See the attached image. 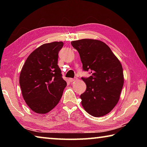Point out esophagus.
I'll return each instance as SVG.
<instances>
[{
    "label": "esophagus",
    "instance_id": "1",
    "mask_svg": "<svg viewBox=\"0 0 147 147\" xmlns=\"http://www.w3.org/2000/svg\"><path fill=\"white\" fill-rule=\"evenodd\" d=\"M69 82H73L75 81L76 80L74 78H69Z\"/></svg>",
    "mask_w": 147,
    "mask_h": 147
}]
</instances>
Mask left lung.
<instances>
[{"mask_svg":"<svg viewBox=\"0 0 147 147\" xmlns=\"http://www.w3.org/2000/svg\"><path fill=\"white\" fill-rule=\"evenodd\" d=\"M80 54L84 71L91 74L82 77L86 90L80 95L82 105L91 115L102 117L117 104L124 84L123 67L109 47L96 39L71 42Z\"/></svg>","mask_w":147,"mask_h":147,"instance_id":"8db88e82","label":"left lung"}]
</instances>
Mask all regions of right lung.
Segmentation results:
<instances>
[{"label":"right lung","mask_w":147,"mask_h":147,"mask_svg":"<svg viewBox=\"0 0 147 147\" xmlns=\"http://www.w3.org/2000/svg\"><path fill=\"white\" fill-rule=\"evenodd\" d=\"M61 41L42 45L30 54L22 68L19 84L24 100L32 111L45 114L60 100L67 82L58 65Z\"/></svg>","instance_id":"add662e5"}]
</instances>
